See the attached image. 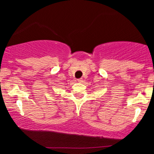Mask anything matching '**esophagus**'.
Returning a JSON list of instances; mask_svg holds the SVG:
<instances>
[{
    "label": "esophagus",
    "mask_w": 154,
    "mask_h": 154,
    "mask_svg": "<svg viewBox=\"0 0 154 154\" xmlns=\"http://www.w3.org/2000/svg\"><path fill=\"white\" fill-rule=\"evenodd\" d=\"M77 81H78V82H82V79H77Z\"/></svg>",
    "instance_id": "34e87169"
}]
</instances>
